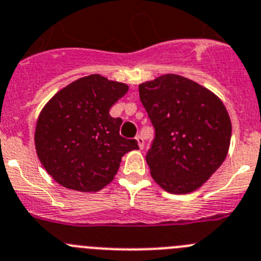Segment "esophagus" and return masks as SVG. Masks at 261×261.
Returning a JSON list of instances; mask_svg holds the SVG:
<instances>
[{"label": "esophagus", "instance_id": "obj_1", "mask_svg": "<svg viewBox=\"0 0 261 261\" xmlns=\"http://www.w3.org/2000/svg\"><path fill=\"white\" fill-rule=\"evenodd\" d=\"M136 140H137V142H138V146H140V149L142 150V149H143V146H145V141H143L142 136H140V135H138L137 137H136Z\"/></svg>", "mask_w": 261, "mask_h": 261}]
</instances>
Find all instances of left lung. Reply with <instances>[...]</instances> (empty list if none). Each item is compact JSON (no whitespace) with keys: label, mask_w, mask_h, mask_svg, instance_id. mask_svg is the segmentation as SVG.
Segmentation results:
<instances>
[{"label":"left lung","mask_w":261,"mask_h":261,"mask_svg":"<svg viewBox=\"0 0 261 261\" xmlns=\"http://www.w3.org/2000/svg\"><path fill=\"white\" fill-rule=\"evenodd\" d=\"M138 90L155 129L146 154L152 178L172 194L197 190L228 154L225 106L208 89L173 73L140 84Z\"/></svg>","instance_id":"left-lung-1"}]
</instances>
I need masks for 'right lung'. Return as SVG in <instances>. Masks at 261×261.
<instances>
[{
  "label": "right lung",
  "instance_id": "obj_1",
  "mask_svg": "<svg viewBox=\"0 0 261 261\" xmlns=\"http://www.w3.org/2000/svg\"><path fill=\"white\" fill-rule=\"evenodd\" d=\"M128 85L89 75L73 81L45 105L35 132L37 156L62 186L98 191L114 178L121 156L137 150L136 140L121 137L120 118L110 109Z\"/></svg>",
  "mask_w": 261,
  "mask_h": 261
}]
</instances>
